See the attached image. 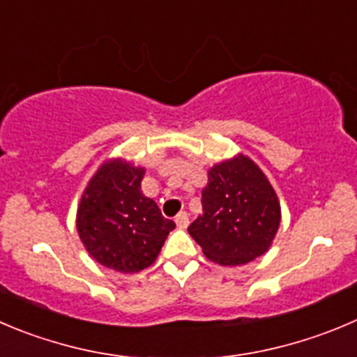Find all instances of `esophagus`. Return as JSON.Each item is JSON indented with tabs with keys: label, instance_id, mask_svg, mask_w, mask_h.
<instances>
[{
	"label": "esophagus",
	"instance_id": "34e87169",
	"mask_svg": "<svg viewBox=\"0 0 357 357\" xmlns=\"http://www.w3.org/2000/svg\"><path fill=\"white\" fill-rule=\"evenodd\" d=\"M175 222H176V226L182 227V229H184V227H188L189 226V213L188 212H178V213H176V217H175Z\"/></svg>",
	"mask_w": 357,
	"mask_h": 357
}]
</instances>
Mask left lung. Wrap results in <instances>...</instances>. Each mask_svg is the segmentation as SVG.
Here are the masks:
<instances>
[{"label":"left lung","mask_w":357,"mask_h":357,"mask_svg":"<svg viewBox=\"0 0 357 357\" xmlns=\"http://www.w3.org/2000/svg\"><path fill=\"white\" fill-rule=\"evenodd\" d=\"M202 205L203 213L188 231L208 259L224 266H238L263 256L280 224L273 188L245 155L210 169Z\"/></svg>","instance_id":"8db88e82"}]
</instances>
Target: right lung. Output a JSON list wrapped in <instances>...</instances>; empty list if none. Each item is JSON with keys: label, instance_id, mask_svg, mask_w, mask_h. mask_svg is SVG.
<instances>
[{"label": "right lung", "instance_id": "obj_1", "mask_svg": "<svg viewBox=\"0 0 357 357\" xmlns=\"http://www.w3.org/2000/svg\"><path fill=\"white\" fill-rule=\"evenodd\" d=\"M144 173L121 159L107 162L89 182L77 212V229L87 252L121 273L151 266L175 229V222L142 192Z\"/></svg>", "mask_w": 357, "mask_h": 357}]
</instances>
